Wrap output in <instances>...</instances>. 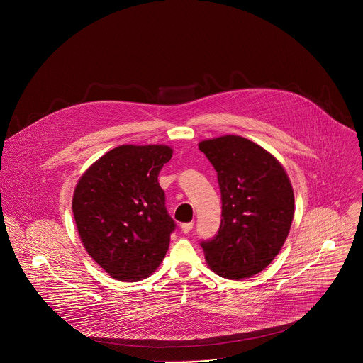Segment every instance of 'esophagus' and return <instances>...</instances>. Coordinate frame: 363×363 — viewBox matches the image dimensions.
Returning a JSON list of instances; mask_svg holds the SVG:
<instances>
[{
  "label": "esophagus",
  "mask_w": 363,
  "mask_h": 363,
  "mask_svg": "<svg viewBox=\"0 0 363 363\" xmlns=\"http://www.w3.org/2000/svg\"><path fill=\"white\" fill-rule=\"evenodd\" d=\"M192 227H194V223H185L181 225V230L184 234H188L192 230Z\"/></svg>",
  "instance_id": "esophagus-1"
}]
</instances>
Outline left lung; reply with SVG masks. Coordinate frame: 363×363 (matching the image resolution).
I'll list each match as a JSON object with an SVG mask.
<instances>
[{"instance_id":"left-lung-1","label":"left lung","mask_w":363,"mask_h":363,"mask_svg":"<svg viewBox=\"0 0 363 363\" xmlns=\"http://www.w3.org/2000/svg\"><path fill=\"white\" fill-rule=\"evenodd\" d=\"M217 171L223 218L217 235L201 241L205 260L230 280L264 270L280 252L294 217V194L281 164L260 145L235 135L202 140Z\"/></svg>"}]
</instances>
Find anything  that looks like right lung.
Returning a JSON list of instances; mask_svg holds the SVG:
<instances>
[{"mask_svg": "<svg viewBox=\"0 0 363 363\" xmlns=\"http://www.w3.org/2000/svg\"><path fill=\"white\" fill-rule=\"evenodd\" d=\"M171 158L167 145H121L99 158L76 185L72 208L80 240L115 280L146 279L168 251L175 221L158 175Z\"/></svg>", "mask_w": 363, "mask_h": 363, "instance_id": "add662e5", "label": "right lung"}]
</instances>
